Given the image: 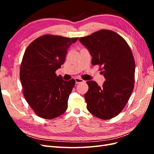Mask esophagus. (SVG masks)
I'll use <instances>...</instances> for the list:
<instances>
[{"instance_id":"esophagus-1","label":"esophagus","mask_w":154,"mask_h":154,"mask_svg":"<svg viewBox=\"0 0 154 154\" xmlns=\"http://www.w3.org/2000/svg\"><path fill=\"white\" fill-rule=\"evenodd\" d=\"M75 82L76 84L78 83H82V82H84V80H82L81 78H75Z\"/></svg>"}]
</instances>
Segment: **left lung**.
Masks as SVG:
<instances>
[{"label": "left lung", "mask_w": 154, "mask_h": 154, "mask_svg": "<svg viewBox=\"0 0 154 154\" xmlns=\"http://www.w3.org/2000/svg\"><path fill=\"white\" fill-rule=\"evenodd\" d=\"M90 51L92 64L100 66L105 81L100 87L88 81L85 94L90 113L101 119H110L125 108L134 87L135 61L126 40L116 32L101 29L79 38Z\"/></svg>", "instance_id": "left-lung-1"}]
</instances>
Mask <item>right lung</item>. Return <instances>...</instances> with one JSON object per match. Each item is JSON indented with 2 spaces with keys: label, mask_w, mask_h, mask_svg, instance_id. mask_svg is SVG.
Instances as JSON below:
<instances>
[{
  "label": "right lung",
  "mask_w": 154,
  "mask_h": 154,
  "mask_svg": "<svg viewBox=\"0 0 154 154\" xmlns=\"http://www.w3.org/2000/svg\"><path fill=\"white\" fill-rule=\"evenodd\" d=\"M78 39L44 35L32 41L25 51L20 70L22 92L34 112L42 118L59 117L67 109L75 80L65 81L55 72L63 64L69 46Z\"/></svg>",
  "instance_id": "obj_1"
}]
</instances>
